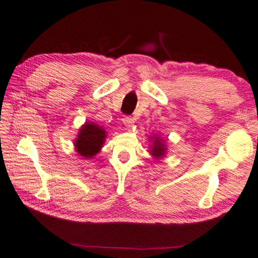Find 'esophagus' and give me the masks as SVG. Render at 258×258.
I'll list each match as a JSON object with an SVG mask.
<instances>
[{
    "instance_id": "obj_1",
    "label": "esophagus",
    "mask_w": 258,
    "mask_h": 258,
    "mask_svg": "<svg viewBox=\"0 0 258 258\" xmlns=\"http://www.w3.org/2000/svg\"><path fill=\"white\" fill-rule=\"evenodd\" d=\"M122 122H124L125 126H127V127H132L134 124V119L132 117H128V115H125V117L122 118Z\"/></svg>"
}]
</instances>
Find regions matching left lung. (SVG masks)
<instances>
[{
    "instance_id": "1",
    "label": "left lung",
    "mask_w": 258,
    "mask_h": 258,
    "mask_svg": "<svg viewBox=\"0 0 258 258\" xmlns=\"http://www.w3.org/2000/svg\"><path fill=\"white\" fill-rule=\"evenodd\" d=\"M165 151L166 148L164 146V144L160 141V139L155 140L153 147H152V155H154L155 158H161L162 155L165 154Z\"/></svg>"
}]
</instances>
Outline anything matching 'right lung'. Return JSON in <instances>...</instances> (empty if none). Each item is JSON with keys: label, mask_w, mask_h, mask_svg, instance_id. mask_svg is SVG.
I'll use <instances>...</instances> for the list:
<instances>
[{"label": "right lung", "mask_w": 258, "mask_h": 258, "mask_svg": "<svg viewBox=\"0 0 258 258\" xmlns=\"http://www.w3.org/2000/svg\"><path fill=\"white\" fill-rule=\"evenodd\" d=\"M105 137H106V132L103 128L98 125L86 122L79 131L77 140L75 141L76 151L82 157L88 159L92 158L100 151Z\"/></svg>", "instance_id": "add662e5"}]
</instances>
